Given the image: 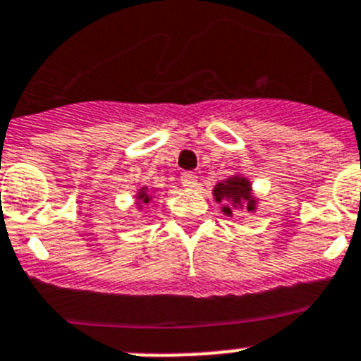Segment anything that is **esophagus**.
<instances>
[{"mask_svg": "<svg viewBox=\"0 0 361 361\" xmlns=\"http://www.w3.org/2000/svg\"><path fill=\"white\" fill-rule=\"evenodd\" d=\"M197 180L198 177L193 173V171H184V173L180 175V184H183L186 190H193V188L197 186Z\"/></svg>", "mask_w": 361, "mask_h": 361, "instance_id": "1", "label": "esophagus"}]
</instances>
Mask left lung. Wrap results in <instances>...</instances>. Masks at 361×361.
<instances>
[{"label":"left lung","mask_w":361,"mask_h":361,"mask_svg":"<svg viewBox=\"0 0 361 361\" xmlns=\"http://www.w3.org/2000/svg\"><path fill=\"white\" fill-rule=\"evenodd\" d=\"M213 197L218 204H221V213L226 216H233L236 209L254 213L257 207V198L252 195V184L243 175H233L221 183H216L213 188Z\"/></svg>","instance_id":"left-lung-1"}]
</instances>
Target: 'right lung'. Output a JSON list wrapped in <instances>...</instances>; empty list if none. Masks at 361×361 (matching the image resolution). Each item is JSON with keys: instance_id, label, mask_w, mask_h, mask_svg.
Listing matches in <instances>:
<instances>
[{"instance_id": "1", "label": "right lung", "mask_w": 361, "mask_h": 361, "mask_svg": "<svg viewBox=\"0 0 361 361\" xmlns=\"http://www.w3.org/2000/svg\"><path fill=\"white\" fill-rule=\"evenodd\" d=\"M152 202V195L150 191H148L147 186L140 188L137 190V193H135V206H137V209H143V206H147V204Z\"/></svg>"}]
</instances>
